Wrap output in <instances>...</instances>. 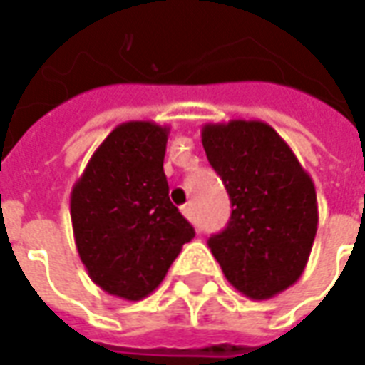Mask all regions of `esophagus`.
I'll list each match as a JSON object with an SVG mask.
<instances>
[{
    "mask_svg": "<svg viewBox=\"0 0 365 365\" xmlns=\"http://www.w3.org/2000/svg\"><path fill=\"white\" fill-rule=\"evenodd\" d=\"M182 213H183V215H185V217L190 219V221H193V211H191L190 205H183Z\"/></svg>",
    "mask_w": 365,
    "mask_h": 365,
    "instance_id": "obj_1",
    "label": "esophagus"
}]
</instances>
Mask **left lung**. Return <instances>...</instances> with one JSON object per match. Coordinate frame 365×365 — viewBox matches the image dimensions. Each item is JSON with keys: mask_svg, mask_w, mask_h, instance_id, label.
Masks as SVG:
<instances>
[{"mask_svg": "<svg viewBox=\"0 0 365 365\" xmlns=\"http://www.w3.org/2000/svg\"><path fill=\"white\" fill-rule=\"evenodd\" d=\"M201 142L231 200L229 223L209 249L239 292L272 298L307 267L318 225L314 183L264 122L207 124Z\"/></svg>", "mask_w": 365, "mask_h": 365, "instance_id": "left-lung-1", "label": "left lung"}]
</instances>
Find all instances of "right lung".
<instances>
[{"mask_svg": "<svg viewBox=\"0 0 365 365\" xmlns=\"http://www.w3.org/2000/svg\"><path fill=\"white\" fill-rule=\"evenodd\" d=\"M168 128L126 122L112 130L71 193L78 257L94 284L124 300L148 297L195 237L170 201Z\"/></svg>", "mask_w": 365, "mask_h": 365, "instance_id": "add662e5", "label": "right lung"}]
</instances>
